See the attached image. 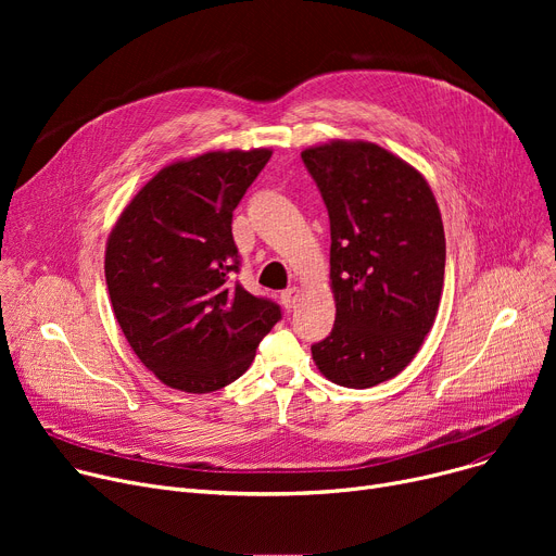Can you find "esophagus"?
<instances>
[{"label": "esophagus", "instance_id": "34e87169", "mask_svg": "<svg viewBox=\"0 0 556 556\" xmlns=\"http://www.w3.org/2000/svg\"><path fill=\"white\" fill-rule=\"evenodd\" d=\"M298 300H300V288L298 286L288 288V290H283V293H281V304L286 308H293L298 304Z\"/></svg>", "mask_w": 556, "mask_h": 556}]
</instances>
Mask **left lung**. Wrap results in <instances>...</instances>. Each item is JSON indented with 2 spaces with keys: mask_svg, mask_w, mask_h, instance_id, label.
I'll return each mask as SVG.
<instances>
[{
  "mask_svg": "<svg viewBox=\"0 0 556 556\" xmlns=\"http://www.w3.org/2000/svg\"><path fill=\"white\" fill-rule=\"evenodd\" d=\"M331 220L336 325L311 346L331 383L365 390L401 374L440 311L444 223L424 175L371 141L302 151Z\"/></svg>",
  "mask_w": 556,
  "mask_h": 556,
  "instance_id": "left-lung-1",
  "label": "left lung"
}]
</instances>
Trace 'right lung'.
Here are the masks:
<instances>
[{
	"instance_id": "add662e5",
	"label": "right lung",
	"mask_w": 556,
	"mask_h": 556,
	"mask_svg": "<svg viewBox=\"0 0 556 556\" xmlns=\"http://www.w3.org/2000/svg\"><path fill=\"white\" fill-rule=\"evenodd\" d=\"M270 149L212 151L160 168L116 218L105 281L137 358L173 390L207 394L252 365L281 317L239 273L231 214L268 164Z\"/></svg>"
}]
</instances>
